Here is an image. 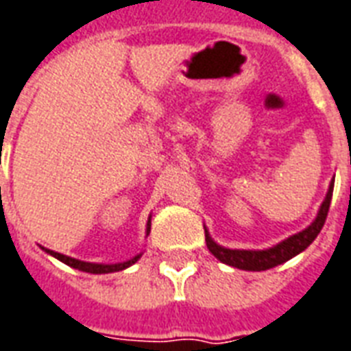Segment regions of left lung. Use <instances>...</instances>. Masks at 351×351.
<instances>
[{
  "mask_svg": "<svg viewBox=\"0 0 351 351\" xmlns=\"http://www.w3.org/2000/svg\"><path fill=\"white\" fill-rule=\"evenodd\" d=\"M333 186L335 178L329 184L328 193H326V199L320 204V210L314 217V221L308 225L307 228H303L295 234L288 236L282 241H279L277 245L268 249H228L219 245L217 241L210 236L208 228L204 227V240H206V247L212 255L217 258L223 264L227 266H232V268L245 269V271H264V269L275 268L282 262L294 258L295 255H300L301 251L311 245L314 241V238L320 234L322 227L326 223V217H328L329 204H331V197H333Z\"/></svg>",
  "mask_w": 351,
  "mask_h": 351,
  "instance_id": "1",
  "label": "left lung"
}]
</instances>
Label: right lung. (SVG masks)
I'll return each mask as SVG.
<instances>
[{
    "instance_id": "1",
    "label": "right lung",
    "mask_w": 351,
    "mask_h": 351,
    "mask_svg": "<svg viewBox=\"0 0 351 351\" xmlns=\"http://www.w3.org/2000/svg\"><path fill=\"white\" fill-rule=\"evenodd\" d=\"M150 217L152 215H149V221H147V234L149 236L150 232ZM48 255L56 256L57 261H61L63 264H66V266H70V268L74 269H80V271H87V274H113V271H123V269L130 268L132 264H136L139 258H141L143 253H137L136 256H132V258H128V261L124 262H117V264H96V262H85V261H77V258H72V256H66V255H61V253H57V251H51V249H46L43 247Z\"/></svg>"
}]
</instances>
